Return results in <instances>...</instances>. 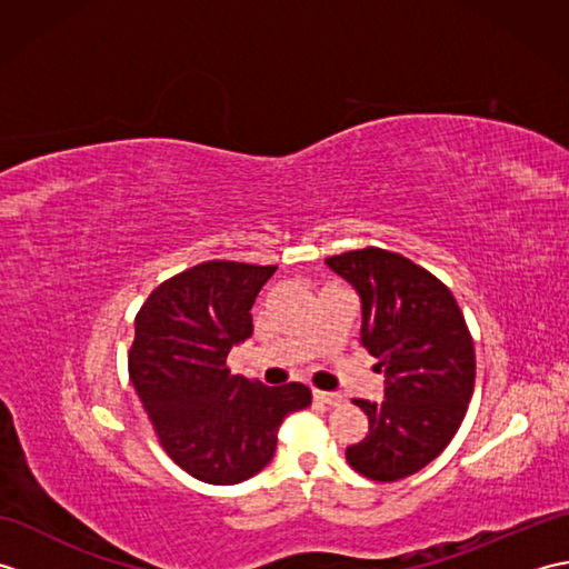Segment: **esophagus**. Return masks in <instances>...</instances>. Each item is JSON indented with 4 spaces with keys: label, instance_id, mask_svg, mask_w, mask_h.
<instances>
[{
    "label": "esophagus",
    "instance_id": "34e87169",
    "mask_svg": "<svg viewBox=\"0 0 569 569\" xmlns=\"http://www.w3.org/2000/svg\"><path fill=\"white\" fill-rule=\"evenodd\" d=\"M312 398L325 406H342V401H345L342 393H335V391H312Z\"/></svg>",
    "mask_w": 569,
    "mask_h": 569
}]
</instances>
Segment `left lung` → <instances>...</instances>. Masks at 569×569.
Here are the masks:
<instances>
[{"label":"left lung","mask_w":569,"mask_h":569,"mask_svg":"<svg viewBox=\"0 0 569 569\" xmlns=\"http://www.w3.org/2000/svg\"><path fill=\"white\" fill-rule=\"evenodd\" d=\"M328 266L359 291L361 345L386 377L381 403L352 398L369 432L345 457L367 479H406L462 426L477 377L475 342L450 288L403 253L365 247Z\"/></svg>","instance_id":"left-lung-1"}]
</instances>
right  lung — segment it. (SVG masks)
<instances>
[{"label": "right lung", "mask_w": 569, "mask_h": 569, "mask_svg": "<svg viewBox=\"0 0 569 569\" xmlns=\"http://www.w3.org/2000/svg\"><path fill=\"white\" fill-rule=\"evenodd\" d=\"M276 266L202 261L156 286L137 312L129 379L163 452L208 485H239L271 462L278 428L310 406L303 383L263 386L227 369L251 335V306Z\"/></svg>", "instance_id": "obj_1"}]
</instances>
